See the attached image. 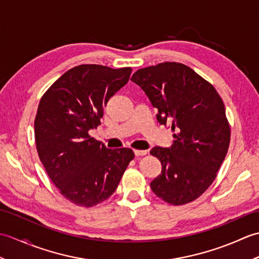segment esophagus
I'll use <instances>...</instances> for the list:
<instances>
[{
	"mask_svg": "<svg viewBox=\"0 0 259 259\" xmlns=\"http://www.w3.org/2000/svg\"><path fill=\"white\" fill-rule=\"evenodd\" d=\"M134 152H135V155H136V157H140V156H146L147 153H148V151L147 150H138V149H136V150H134Z\"/></svg>",
	"mask_w": 259,
	"mask_h": 259,
	"instance_id": "1",
	"label": "esophagus"
}]
</instances>
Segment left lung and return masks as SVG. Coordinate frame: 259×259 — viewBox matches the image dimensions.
<instances>
[{"label":"left lung","instance_id":"1","mask_svg":"<svg viewBox=\"0 0 259 259\" xmlns=\"http://www.w3.org/2000/svg\"><path fill=\"white\" fill-rule=\"evenodd\" d=\"M131 81L153 107L160 124L171 123L174 144L155 147L161 174L150 184L152 191L170 205L197 199L212 184L230 141V126L221 96L194 70L183 63L163 62L139 69Z\"/></svg>","mask_w":259,"mask_h":259}]
</instances>
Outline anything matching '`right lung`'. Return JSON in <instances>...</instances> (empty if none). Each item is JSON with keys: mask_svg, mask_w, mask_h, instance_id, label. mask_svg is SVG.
<instances>
[{"mask_svg": "<svg viewBox=\"0 0 259 259\" xmlns=\"http://www.w3.org/2000/svg\"><path fill=\"white\" fill-rule=\"evenodd\" d=\"M131 71L78 65L60 76L38 103L34 120L38 158L61 195L75 205L92 207L108 199L135 158L129 148L108 149L89 135Z\"/></svg>", "mask_w": 259, "mask_h": 259, "instance_id": "1", "label": "right lung"}]
</instances>
